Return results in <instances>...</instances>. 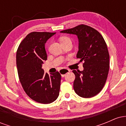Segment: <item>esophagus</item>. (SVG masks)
<instances>
[{
  "mask_svg": "<svg viewBox=\"0 0 126 126\" xmlns=\"http://www.w3.org/2000/svg\"><path fill=\"white\" fill-rule=\"evenodd\" d=\"M70 70H69V69H60V71H59V72H60V73L62 75V77H64V76L66 75V74H67V73H69V72H70Z\"/></svg>",
  "mask_w": 126,
  "mask_h": 126,
  "instance_id": "esophagus-1",
  "label": "esophagus"
}]
</instances>
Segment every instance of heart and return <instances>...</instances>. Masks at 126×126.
<instances>
[{"mask_svg": "<svg viewBox=\"0 0 126 126\" xmlns=\"http://www.w3.org/2000/svg\"><path fill=\"white\" fill-rule=\"evenodd\" d=\"M60 41L61 44H62V43H66V42L67 41H71V40L67 37H62L61 38H60Z\"/></svg>", "mask_w": 126, "mask_h": 126, "instance_id": "b5f03b06", "label": "heart"}]
</instances>
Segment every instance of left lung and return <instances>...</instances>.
I'll use <instances>...</instances> for the list:
<instances>
[{
	"label": "left lung",
	"instance_id": "obj_1",
	"mask_svg": "<svg viewBox=\"0 0 126 126\" xmlns=\"http://www.w3.org/2000/svg\"><path fill=\"white\" fill-rule=\"evenodd\" d=\"M77 35L79 41L76 57L83 62V70H73L75 79L73 88L76 94L83 98L97 95L104 86L109 71L110 56L102 36L92 27L79 25L60 31Z\"/></svg>",
	"mask_w": 126,
	"mask_h": 126
}]
</instances>
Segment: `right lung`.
I'll list each match as a JSON object with an SVG mask.
<instances>
[{"mask_svg": "<svg viewBox=\"0 0 126 126\" xmlns=\"http://www.w3.org/2000/svg\"><path fill=\"white\" fill-rule=\"evenodd\" d=\"M56 32H32L19 46L16 66L20 82L29 97L41 104H50L58 98L61 75L44 73L42 69L47 59L45 44Z\"/></svg>", "mask_w": 126, "mask_h": 126, "instance_id": "obj_1", "label": "right lung"}]
</instances>
